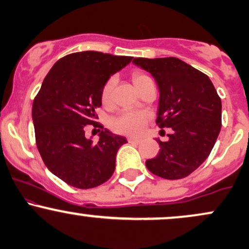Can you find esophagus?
<instances>
[{"label": "esophagus", "mask_w": 249, "mask_h": 249, "mask_svg": "<svg viewBox=\"0 0 249 249\" xmlns=\"http://www.w3.org/2000/svg\"><path fill=\"white\" fill-rule=\"evenodd\" d=\"M128 142H132V144H139L142 141L139 138H134V137H128L127 138Z\"/></svg>", "instance_id": "esophagus-1"}]
</instances>
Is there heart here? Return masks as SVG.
I'll list each match as a JSON object with an SVG mask.
<instances>
[{
  "label": "heart",
  "mask_w": 249,
  "mask_h": 249,
  "mask_svg": "<svg viewBox=\"0 0 249 249\" xmlns=\"http://www.w3.org/2000/svg\"><path fill=\"white\" fill-rule=\"evenodd\" d=\"M133 83L136 85L137 90L144 84L145 82L150 81V77L145 73L137 72L134 73ZM115 85V78H110L105 83L104 88L102 91V101L104 104H108L111 102V96H112V89ZM148 118L150 116L144 111L138 110H124L119 113L118 116L115 117L111 122V127L116 132L122 134H128V136H137L144 130L146 126Z\"/></svg>",
  "instance_id": "obj_1"
}]
</instances>
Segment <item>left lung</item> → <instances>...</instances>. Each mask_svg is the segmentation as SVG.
I'll return each mask as SVG.
<instances>
[{
	"label": "left lung",
	"mask_w": 249,
	"mask_h": 249,
	"mask_svg": "<svg viewBox=\"0 0 249 249\" xmlns=\"http://www.w3.org/2000/svg\"><path fill=\"white\" fill-rule=\"evenodd\" d=\"M159 89L157 124L171 128L168 141L157 139L160 150L146 160L150 172L164 179H181L210 156L221 128V99L205 73L176 57L134 58Z\"/></svg>",
	"instance_id": "8db88e82"
}]
</instances>
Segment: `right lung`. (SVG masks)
<instances>
[{"label":"right lung","mask_w":249,"mask_h":249,"mask_svg":"<svg viewBox=\"0 0 249 249\" xmlns=\"http://www.w3.org/2000/svg\"><path fill=\"white\" fill-rule=\"evenodd\" d=\"M132 58L98 51L70 53L53 64L42 83L31 112L36 145L45 166L70 186H99L115 171L116 154L127 142L95 122L96 108L105 83ZM91 124L102 128L96 144L85 136Z\"/></svg>","instance_id":"add662e5"}]
</instances>
